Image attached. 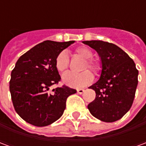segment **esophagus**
Returning a JSON list of instances; mask_svg holds the SVG:
<instances>
[{
    "label": "esophagus",
    "instance_id": "esophagus-1",
    "mask_svg": "<svg viewBox=\"0 0 146 146\" xmlns=\"http://www.w3.org/2000/svg\"><path fill=\"white\" fill-rule=\"evenodd\" d=\"M84 92V89H77V93L80 94V95L83 94V92Z\"/></svg>",
    "mask_w": 146,
    "mask_h": 146
}]
</instances>
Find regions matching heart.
Masks as SVG:
<instances>
[{
    "instance_id": "1",
    "label": "heart",
    "mask_w": 146,
    "mask_h": 146,
    "mask_svg": "<svg viewBox=\"0 0 146 146\" xmlns=\"http://www.w3.org/2000/svg\"><path fill=\"white\" fill-rule=\"evenodd\" d=\"M76 54L85 59L82 70H91L94 73H98L101 70V65L97 61L92 59L93 56L92 51L87 47L82 46L75 49ZM69 66V56L66 51H61L55 58V67L59 73H63ZM93 75L89 70H85L82 73H72L68 72L62 76V81L66 85L73 88H80L88 85L92 82Z\"/></svg>"
}]
</instances>
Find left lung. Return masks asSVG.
<instances>
[{
	"label": "left lung",
	"instance_id": "left-lung-1",
	"mask_svg": "<svg viewBox=\"0 0 146 146\" xmlns=\"http://www.w3.org/2000/svg\"><path fill=\"white\" fill-rule=\"evenodd\" d=\"M101 58L100 78L89 88L96 93L88 106L90 113L103 122L121 119L131 109L138 85V71L134 61L125 51L112 43L86 40Z\"/></svg>",
	"mask_w": 146,
	"mask_h": 146
}]
</instances>
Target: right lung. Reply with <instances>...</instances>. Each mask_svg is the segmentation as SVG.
<instances>
[{
    "label": "right lung",
    "instance_id": "obj_1",
    "mask_svg": "<svg viewBox=\"0 0 146 146\" xmlns=\"http://www.w3.org/2000/svg\"><path fill=\"white\" fill-rule=\"evenodd\" d=\"M74 40H45L23 54L11 71L10 92L15 110L32 125L44 127L60 118L70 95L75 89L63 85L48 93L51 85L61 80L55 67V58Z\"/></svg>",
    "mask_w": 146,
    "mask_h": 146
}]
</instances>
